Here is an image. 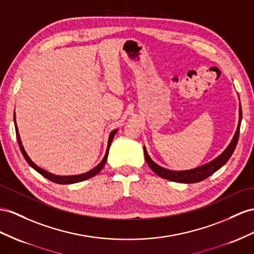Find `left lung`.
Segmentation results:
<instances>
[{
	"label": "left lung",
	"mask_w": 254,
	"mask_h": 254,
	"mask_svg": "<svg viewBox=\"0 0 254 254\" xmlns=\"http://www.w3.org/2000/svg\"><path fill=\"white\" fill-rule=\"evenodd\" d=\"M242 118H243V113H242V106H240L239 103V120H238V126L236 128V132L233 136V139L231 140L230 145L226 147L225 150L221 153L219 157L216 159H213L212 161L208 162L207 164H204L198 167L192 168V170H187V171H171L167 170V168L162 167L158 165L155 162L151 160V158L149 157V154L147 152V149L144 146V153H145V159L147 161V163L149 167L151 168L153 173H155L158 176L165 178L167 180L175 181V183H183V184H195V183H199V181L206 179L207 177H209L210 175L213 173H216L218 170H220L222 167L229 159L232 157V154L235 150L238 137H239V129H240V123H242Z\"/></svg>",
	"instance_id": "8db88e82"
}]
</instances>
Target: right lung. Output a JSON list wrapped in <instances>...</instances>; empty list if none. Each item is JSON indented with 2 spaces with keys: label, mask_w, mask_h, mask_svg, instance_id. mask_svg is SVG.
Instances as JSON below:
<instances>
[{
  "label": "right lung",
  "mask_w": 254,
  "mask_h": 254,
  "mask_svg": "<svg viewBox=\"0 0 254 254\" xmlns=\"http://www.w3.org/2000/svg\"><path fill=\"white\" fill-rule=\"evenodd\" d=\"M14 122H15V128H16V136H17L18 145H19V148H20V150H21V153H22V155H23V158L25 159V161L28 162V164H29L32 168H34V170H35L37 173H40V174L42 175V176H44L45 178H47V179H49L50 181H53V183L59 184V185H70V184L80 183V181L87 180V179H89V178H91V177L95 176V175H96L97 173H100V172L102 171V168L104 167V165H105V163H106L110 144H112V141H113V139H114V137H115V135H116L117 131H118V129H114V131H112V133L109 134L106 152H105V155H104V158H103V160L101 161L100 164H97L94 168H92V170L87 172V173L79 174V175H71V176H59V175L51 174V173H49V172H47V171L43 170V168H41L40 166H37V165L34 163V162L30 159L28 153L25 152V150H24V148H23V146H22V141H21V138H20V135H19L17 122H16V115H14Z\"/></svg>",
  "instance_id": "obj_1"
}]
</instances>
